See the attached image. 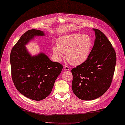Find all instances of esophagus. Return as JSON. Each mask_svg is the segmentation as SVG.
<instances>
[{"instance_id":"1","label":"esophagus","mask_w":125,"mask_h":125,"mask_svg":"<svg viewBox=\"0 0 125 125\" xmlns=\"http://www.w3.org/2000/svg\"><path fill=\"white\" fill-rule=\"evenodd\" d=\"M64 69L65 70H69L70 69V68L68 67V66H64Z\"/></svg>"}]
</instances>
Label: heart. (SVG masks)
Returning <instances> with one entry per match:
<instances>
[{
    "label": "heart",
    "mask_w": 125,
    "mask_h": 125,
    "mask_svg": "<svg viewBox=\"0 0 125 125\" xmlns=\"http://www.w3.org/2000/svg\"><path fill=\"white\" fill-rule=\"evenodd\" d=\"M56 45L52 47L53 52L58 61L65 53L66 58L73 65H79L88 59L93 48V41L89 35L71 33L60 36Z\"/></svg>",
    "instance_id": "obj_1"
}]
</instances>
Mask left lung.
Here are the masks:
<instances>
[{
    "label": "left lung",
    "instance_id": "left-lung-1",
    "mask_svg": "<svg viewBox=\"0 0 125 125\" xmlns=\"http://www.w3.org/2000/svg\"><path fill=\"white\" fill-rule=\"evenodd\" d=\"M93 31L95 39L89 58L71 70L73 91L83 100L95 99L106 92L116 64V53L110 41L100 30Z\"/></svg>",
    "mask_w": 125,
    "mask_h": 125
}]
</instances>
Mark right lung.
<instances>
[{
    "label": "right lung",
    "instance_id": "right-lung-1",
    "mask_svg": "<svg viewBox=\"0 0 125 125\" xmlns=\"http://www.w3.org/2000/svg\"><path fill=\"white\" fill-rule=\"evenodd\" d=\"M45 35L44 32L31 30L21 36L13 47L10 54L12 78L18 91L29 99L39 101L51 93L55 82L63 66L52 62L44 53L31 55L26 48L36 36Z\"/></svg>",
    "mask_w": 125,
    "mask_h": 125
}]
</instances>
